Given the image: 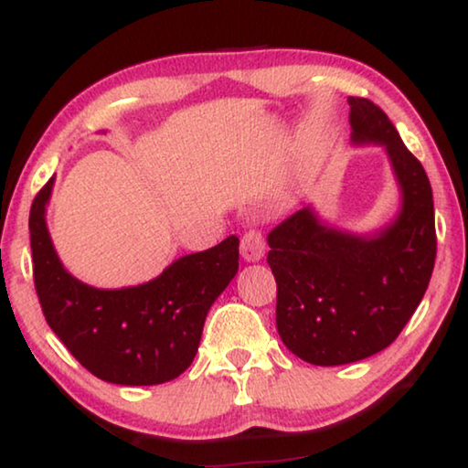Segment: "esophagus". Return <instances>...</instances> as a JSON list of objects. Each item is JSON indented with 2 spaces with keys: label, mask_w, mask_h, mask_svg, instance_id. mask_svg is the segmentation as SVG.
<instances>
[{
  "label": "esophagus",
  "mask_w": 468,
  "mask_h": 468,
  "mask_svg": "<svg viewBox=\"0 0 468 468\" xmlns=\"http://www.w3.org/2000/svg\"><path fill=\"white\" fill-rule=\"evenodd\" d=\"M240 253L247 261H260L266 253V236L260 229H249L240 239Z\"/></svg>",
  "instance_id": "obj_1"
}]
</instances>
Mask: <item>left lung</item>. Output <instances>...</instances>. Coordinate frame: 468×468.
<instances>
[{
  "label": "left lung",
  "instance_id": "left-lung-1",
  "mask_svg": "<svg viewBox=\"0 0 468 468\" xmlns=\"http://www.w3.org/2000/svg\"><path fill=\"white\" fill-rule=\"evenodd\" d=\"M352 144H380L401 186L399 218L374 236L323 226L302 208L268 234L276 329L306 363L346 365L397 340L429 287L437 255L435 207L424 166L369 99L350 97Z\"/></svg>",
  "mask_w": 468,
  "mask_h": 468
}]
</instances>
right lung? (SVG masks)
I'll use <instances>...</instances> for the list:
<instances>
[{"instance_id":"1","label":"right lung","mask_w":468,"mask_h":468,"mask_svg":"<svg viewBox=\"0 0 468 468\" xmlns=\"http://www.w3.org/2000/svg\"><path fill=\"white\" fill-rule=\"evenodd\" d=\"M52 181L29 213L33 282L46 323L92 376L122 386L162 384L184 374L198 352L208 308L239 272V239L173 261L158 279L97 289L60 263L46 228Z\"/></svg>"}]
</instances>
